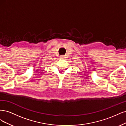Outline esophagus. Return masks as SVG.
Instances as JSON below:
<instances>
[{"instance_id":"esophagus-1","label":"esophagus","mask_w":126,"mask_h":126,"mask_svg":"<svg viewBox=\"0 0 126 126\" xmlns=\"http://www.w3.org/2000/svg\"><path fill=\"white\" fill-rule=\"evenodd\" d=\"M60 59H65V56H61L60 57Z\"/></svg>"}]
</instances>
